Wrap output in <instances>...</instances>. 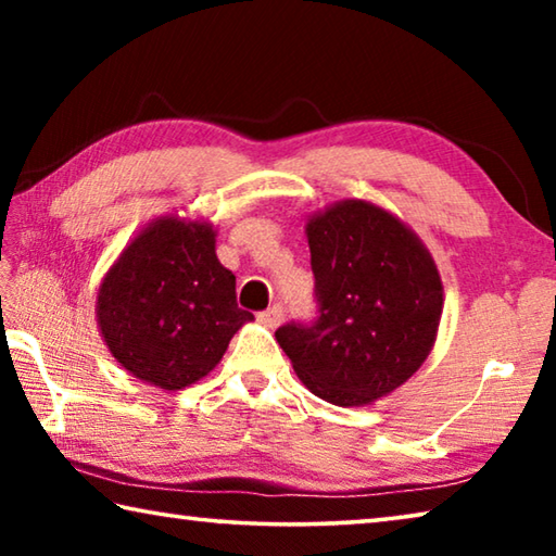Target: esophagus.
I'll list each match as a JSON object with an SVG mask.
<instances>
[{"instance_id": "1", "label": "esophagus", "mask_w": 556, "mask_h": 556, "mask_svg": "<svg viewBox=\"0 0 556 556\" xmlns=\"http://www.w3.org/2000/svg\"><path fill=\"white\" fill-rule=\"evenodd\" d=\"M281 318H285V312H281V306H269L267 312H262L257 316V321L262 326H267V328H277L281 324Z\"/></svg>"}]
</instances>
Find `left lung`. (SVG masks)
Segmentation results:
<instances>
[{
	"label": "left lung",
	"instance_id": "8db88e82",
	"mask_svg": "<svg viewBox=\"0 0 556 556\" xmlns=\"http://www.w3.org/2000/svg\"><path fill=\"white\" fill-rule=\"evenodd\" d=\"M318 318L277 328L296 378L338 407L388 397L437 341L444 287L409 225L370 201L345 199L306 223Z\"/></svg>",
	"mask_w": 556,
	"mask_h": 556
}]
</instances>
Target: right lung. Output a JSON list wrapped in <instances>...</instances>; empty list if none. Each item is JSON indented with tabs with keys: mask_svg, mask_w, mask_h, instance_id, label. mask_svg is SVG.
Returning a JSON list of instances; mask_svg holds the SVG:
<instances>
[{
	"mask_svg": "<svg viewBox=\"0 0 556 556\" xmlns=\"http://www.w3.org/2000/svg\"><path fill=\"white\" fill-rule=\"evenodd\" d=\"M98 328L131 378L184 390L205 378L252 321L208 220L162 215L119 252L98 289Z\"/></svg>",
	"mask_w": 556,
	"mask_h": 556,
	"instance_id": "obj_1",
	"label": "right lung"
}]
</instances>
